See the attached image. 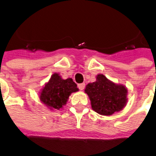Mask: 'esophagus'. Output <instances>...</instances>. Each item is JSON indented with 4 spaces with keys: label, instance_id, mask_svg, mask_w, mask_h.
<instances>
[{
    "label": "esophagus",
    "instance_id": "1",
    "mask_svg": "<svg viewBox=\"0 0 156 156\" xmlns=\"http://www.w3.org/2000/svg\"><path fill=\"white\" fill-rule=\"evenodd\" d=\"M85 87V83H81V84H79L78 85V88H79L80 90H83Z\"/></svg>",
    "mask_w": 156,
    "mask_h": 156
}]
</instances>
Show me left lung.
<instances>
[{
	"mask_svg": "<svg viewBox=\"0 0 156 156\" xmlns=\"http://www.w3.org/2000/svg\"><path fill=\"white\" fill-rule=\"evenodd\" d=\"M85 91L90 97L92 108L102 115H112L127 103V89L111 82L104 75H98L95 82L88 84Z\"/></svg>",
	"mask_w": 156,
	"mask_h": 156,
	"instance_id": "obj_1",
	"label": "left lung"
}]
</instances>
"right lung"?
Here are the masks:
<instances>
[{"label": "right lung", "instance_id": "right-lung-1", "mask_svg": "<svg viewBox=\"0 0 156 156\" xmlns=\"http://www.w3.org/2000/svg\"><path fill=\"white\" fill-rule=\"evenodd\" d=\"M76 91L77 85L71 78L63 80L58 74H53L43 87L40 99L50 109H60L66 104L70 94Z\"/></svg>", "mask_w": 156, "mask_h": 156}]
</instances>
